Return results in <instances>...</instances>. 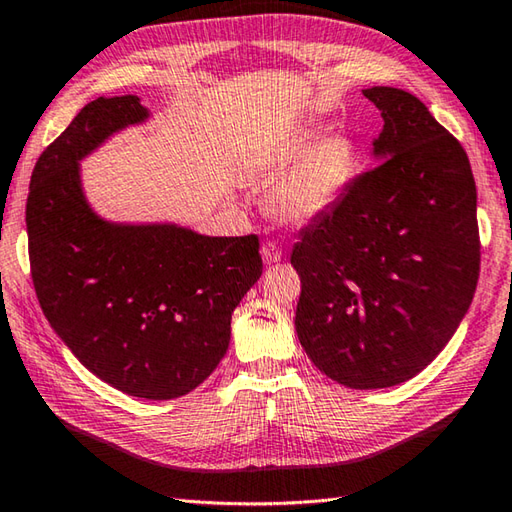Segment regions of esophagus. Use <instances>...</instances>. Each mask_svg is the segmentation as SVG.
<instances>
[{
	"instance_id": "esophagus-1",
	"label": "esophagus",
	"mask_w": 512,
	"mask_h": 512,
	"mask_svg": "<svg viewBox=\"0 0 512 512\" xmlns=\"http://www.w3.org/2000/svg\"><path fill=\"white\" fill-rule=\"evenodd\" d=\"M262 259H264V264H277L282 259V248L275 244V241H264L262 244Z\"/></svg>"
}]
</instances>
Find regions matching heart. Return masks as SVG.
Here are the masks:
<instances>
[{"label": "heart", "mask_w": 512, "mask_h": 512, "mask_svg": "<svg viewBox=\"0 0 512 512\" xmlns=\"http://www.w3.org/2000/svg\"><path fill=\"white\" fill-rule=\"evenodd\" d=\"M357 171V146L343 131L293 133L287 140L257 153L250 176L268 187V210L291 223L307 225L341 201Z\"/></svg>", "instance_id": "heart-1"}]
</instances>
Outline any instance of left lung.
Wrapping results in <instances>:
<instances>
[{
  "mask_svg": "<svg viewBox=\"0 0 512 512\" xmlns=\"http://www.w3.org/2000/svg\"><path fill=\"white\" fill-rule=\"evenodd\" d=\"M384 126L377 167L302 230L296 332L314 366L357 391L397 386L438 357L479 280L476 185L463 146L413 94L363 90Z\"/></svg>",
  "mask_w": 512,
  "mask_h": 512,
  "instance_id": "8db88e82",
  "label": "left lung"
}]
</instances>
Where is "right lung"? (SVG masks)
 Here are the masks:
<instances>
[{"label":"right lung","mask_w":512,"mask_h":512,"mask_svg":"<svg viewBox=\"0 0 512 512\" xmlns=\"http://www.w3.org/2000/svg\"><path fill=\"white\" fill-rule=\"evenodd\" d=\"M140 97H99L31 173V277L49 325L92 375L144 400H176L212 375L230 320L262 277L257 235L207 237L178 223H119L94 212L81 160L144 124Z\"/></svg>","instance_id":"right-lung-1"}]
</instances>
